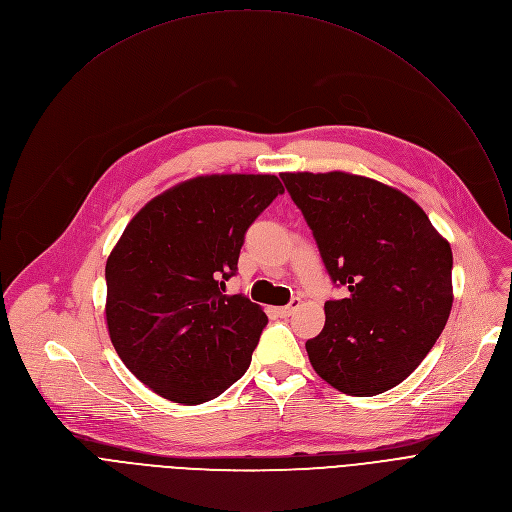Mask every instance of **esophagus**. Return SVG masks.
I'll return each mask as SVG.
<instances>
[{"label":"esophagus","instance_id":"esophagus-1","mask_svg":"<svg viewBox=\"0 0 512 512\" xmlns=\"http://www.w3.org/2000/svg\"><path fill=\"white\" fill-rule=\"evenodd\" d=\"M298 306H300V300H294L289 306H281V308H277L275 312H277L281 318H287V316H291V314H294V312L298 310Z\"/></svg>","mask_w":512,"mask_h":512}]
</instances>
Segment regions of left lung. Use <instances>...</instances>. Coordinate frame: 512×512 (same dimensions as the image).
Wrapping results in <instances>:
<instances>
[{"label": "left lung", "instance_id": "1", "mask_svg": "<svg viewBox=\"0 0 512 512\" xmlns=\"http://www.w3.org/2000/svg\"><path fill=\"white\" fill-rule=\"evenodd\" d=\"M344 300L324 304L322 332L306 342L318 377L373 397L403 383L452 312V247L405 192L350 172H281Z\"/></svg>", "mask_w": 512, "mask_h": 512}]
</instances>
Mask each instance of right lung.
I'll list each match as a JSON object with an SVG mask.
<instances>
[{
  "instance_id": "right-lung-1",
  "label": "right lung",
  "mask_w": 512,
  "mask_h": 512,
  "mask_svg": "<svg viewBox=\"0 0 512 512\" xmlns=\"http://www.w3.org/2000/svg\"><path fill=\"white\" fill-rule=\"evenodd\" d=\"M283 186L273 174H202L145 204L105 265V320L125 367L160 397L200 405L251 364L267 316L227 296L245 233Z\"/></svg>"
}]
</instances>
